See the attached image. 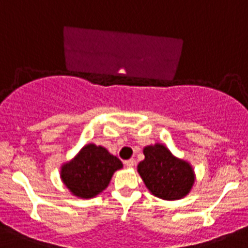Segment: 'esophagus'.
Segmentation results:
<instances>
[{
  "mask_svg": "<svg viewBox=\"0 0 248 248\" xmlns=\"http://www.w3.org/2000/svg\"><path fill=\"white\" fill-rule=\"evenodd\" d=\"M135 159H129V160L124 161V165H126L127 168H133V166H135Z\"/></svg>",
  "mask_w": 248,
  "mask_h": 248,
  "instance_id": "1",
  "label": "esophagus"
}]
</instances>
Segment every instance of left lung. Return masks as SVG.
<instances>
[{
    "mask_svg": "<svg viewBox=\"0 0 248 248\" xmlns=\"http://www.w3.org/2000/svg\"><path fill=\"white\" fill-rule=\"evenodd\" d=\"M143 154L145 158L138 164L137 171L153 196L176 201L191 192L196 175L188 161L176 158L161 143L144 147Z\"/></svg>",
    "mask_w": 248,
    "mask_h": 248,
    "instance_id": "left-lung-1",
    "label": "left lung"
}]
</instances>
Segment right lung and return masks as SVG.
Returning <instances> with one entry per match:
<instances>
[{
  "mask_svg": "<svg viewBox=\"0 0 248 248\" xmlns=\"http://www.w3.org/2000/svg\"><path fill=\"white\" fill-rule=\"evenodd\" d=\"M122 168L121 160L106 148L89 143L75 158L62 164L60 177L73 196L89 200L101 193L110 184L113 172Z\"/></svg>",
  "mask_w": 248,
  "mask_h": 248,
  "instance_id": "1",
  "label": "right lung"
}]
</instances>
